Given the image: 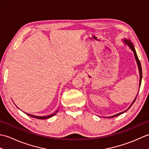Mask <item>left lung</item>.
Masks as SVG:
<instances>
[{
  "label": "left lung",
  "mask_w": 149,
  "mask_h": 149,
  "mask_svg": "<svg viewBox=\"0 0 149 149\" xmlns=\"http://www.w3.org/2000/svg\"><path fill=\"white\" fill-rule=\"evenodd\" d=\"M124 41H125V42L127 44V45H129V47H130L131 48V49L132 50V51L134 52V56H135V58H136V61H137V63H138V68H139V72H140V86H141V78H142V70H141V63H140V60H139V59H138V56H137V54H136V50H135V49H134V45H132V43L130 42V40H124ZM136 97L135 98V99H134V100L133 101V102H132V104H131V105L130 106V107H129V108L126 110V111H123V112H122V113H118V114H117V115H113V116H109V117H107V118H113V117H115V116H119V115H121V114H122V113H123L124 112H125V111H127L130 108V107L132 106V104H133V103L135 102V100H136Z\"/></svg>",
  "instance_id": "1"
}]
</instances>
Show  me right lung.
Instances as JSON below:
<instances>
[{"instance_id":"add662e5","label":"right lung","mask_w":149,"mask_h":149,"mask_svg":"<svg viewBox=\"0 0 149 149\" xmlns=\"http://www.w3.org/2000/svg\"><path fill=\"white\" fill-rule=\"evenodd\" d=\"M57 112H58V111H56V113L52 114V115H49V116H34V115H29V114H27V113H26V114H27V115H29V116L33 117V118H37V119H41V120H42V119H47V118H50V117H52V116H53Z\"/></svg>"}]
</instances>
